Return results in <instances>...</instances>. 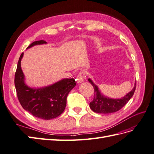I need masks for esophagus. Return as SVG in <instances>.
I'll return each instance as SVG.
<instances>
[{
  "label": "esophagus",
  "instance_id": "esophagus-1",
  "mask_svg": "<svg viewBox=\"0 0 154 154\" xmlns=\"http://www.w3.org/2000/svg\"><path fill=\"white\" fill-rule=\"evenodd\" d=\"M76 81L77 83H81V82H83L84 81V75L82 73H79L77 76Z\"/></svg>",
  "mask_w": 154,
  "mask_h": 154
}]
</instances>
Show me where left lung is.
I'll return each instance as SVG.
<instances>
[{
	"instance_id": "obj_1",
	"label": "left lung",
	"mask_w": 154,
	"mask_h": 154,
	"mask_svg": "<svg viewBox=\"0 0 154 154\" xmlns=\"http://www.w3.org/2000/svg\"><path fill=\"white\" fill-rule=\"evenodd\" d=\"M89 83L93 86L94 89V98L90 102V108L93 112L98 113H112L116 112L123 108L133 96L137 83H135L134 87L131 92H128L124 97L120 99H112L107 98L101 94L98 87L91 79H88Z\"/></svg>"
}]
</instances>
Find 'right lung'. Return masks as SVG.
Returning <instances> with one entry per match:
<instances>
[{"label":"right lung","instance_id":"obj_1","mask_svg":"<svg viewBox=\"0 0 154 154\" xmlns=\"http://www.w3.org/2000/svg\"><path fill=\"white\" fill-rule=\"evenodd\" d=\"M41 40L35 41L28 46L29 48L37 45L46 44ZM21 54L14 78L17 96L21 106L33 116L42 119L49 120L63 113L66 106L67 96L76 85L73 78L64 79L46 87L33 88L25 83L24 75L21 68Z\"/></svg>","mask_w":154,"mask_h":154}]
</instances>
